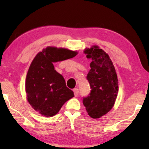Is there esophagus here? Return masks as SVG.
Here are the masks:
<instances>
[{"mask_svg":"<svg viewBox=\"0 0 149 149\" xmlns=\"http://www.w3.org/2000/svg\"><path fill=\"white\" fill-rule=\"evenodd\" d=\"M73 91H74L75 96H77V95H78V93H79V89L77 88H74V89H73Z\"/></svg>","mask_w":149,"mask_h":149,"instance_id":"1","label":"esophagus"}]
</instances>
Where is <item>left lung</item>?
<instances>
[{
	"instance_id": "obj_1",
	"label": "left lung",
	"mask_w": 149,
	"mask_h": 149,
	"mask_svg": "<svg viewBox=\"0 0 149 149\" xmlns=\"http://www.w3.org/2000/svg\"><path fill=\"white\" fill-rule=\"evenodd\" d=\"M85 54L91 58V70L87 80L91 90L83 97V103L88 115L97 119L113 108L118 93V79L115 67L109 55L97 46L86 49Z\"/></svg>"
}]
</instances>
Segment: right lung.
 Returning a JSON list of instances; mask_svg holds the SVG:
<instances>
[{
    "mask_svg": "<svg viewBox=\"0 0 149 149\" xmlns=\"http://www.w3.org/2000/svg\"><path fill=\"white\" fill-rule=\"evenodd\" d=\"M77 52L48 47L32 61L26 80V92L32 107L45 117L56 115L63 104L74 97L62 75L54 69V63L72 58Z\"/></svg>",
    "mask_w": 149,
    "mask_h": 149,
    "instance_id": "add662e5",
    "label": "right lung"
}]
</instances>
